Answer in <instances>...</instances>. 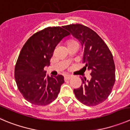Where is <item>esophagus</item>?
Listing matches in <instances>:
<instances>
[{
    "label": "esophagus",
    "instance_id": "34e87169",
    "mask_svg": "<svg viewBox=\"0 0 130 130\" xmlns=\"http://www.w3.org/2000/svg\"><path fill=\"white\" fill-rule=\"evenodd\" d=\"M72 76H69V75H68V76H65V77H64V78H65V79L66 80H69L70 79L72 78Z\"/></svg>",
    "mask_w": 130,
    "mask_h": 130
}]
</instances>
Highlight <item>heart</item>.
Wrapping results in <instances>:
<instances>
[{"instance_id": "heart-1", "label": "heart", "mask_w": 130, "mask_h": 130, "mask_svg": "<svg viewBox=\"0 0 130 130\" xmlns=\"http://www.w3.org/2000/svg\"><path fill=\"white\" fill-rule=\"evenodd\" d=\"M78 46V43L76 40H69L67 42V46L68 47H71V46Z\"/></svg>"}]
</instances>
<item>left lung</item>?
Instances as JSON below:
<instances>
[{"label":"left lung","instance_id":"1","mask_svg":"<svg viewBox=\"0 0 130 130\" xmlns=\"http://www.w3.org/2000/svg\"><path fill=\"white\" fill-rule=\"evenodd\" d=\"M81 43L85 71L90 80L82 79L79 88L74 89L76 98L87 106H95L107 99L116 82L115 64L111 53L101 38L93 30L82 24L63 26Z\"/></svg>","mask_w":130,"mask_h":130}]
</instances>
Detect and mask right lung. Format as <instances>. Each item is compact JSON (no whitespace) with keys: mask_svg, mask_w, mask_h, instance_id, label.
Masks as SVG:
<instances>
[{"mask_svg":"<svg viewBox=\"0 0 130 130\" xmlns=\"http://www.w3.org/2000/svg\"><path fill=\"white\" fill-rule=\"evenodd\" d=\"M69 33L63 26L48 27L34 34L20 51L14 69V78L25 99L36 105H47L56 99L64 83L61 75L49 76L43 69L57 45Z\"/></svg>","mask_w":130,"mask_h":130,"instance_id":"add662e5","label":"right lung"}]
</instances>
